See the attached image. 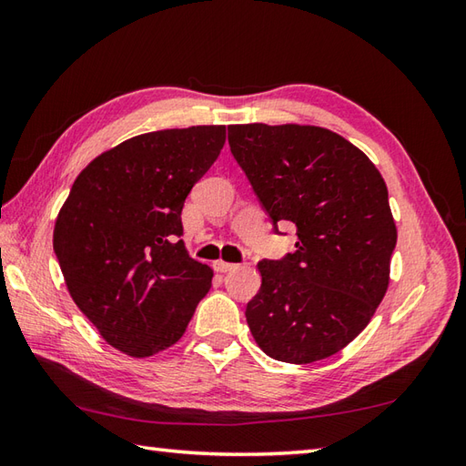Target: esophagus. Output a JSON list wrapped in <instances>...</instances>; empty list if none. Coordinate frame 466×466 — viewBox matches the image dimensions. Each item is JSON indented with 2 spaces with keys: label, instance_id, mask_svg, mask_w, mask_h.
Returning a JSON list of instances; mask_svg holds the SVG:
<instances>
[{
  "label": "esophagus",
  "instance_id": "esophagus-1",
  "mask_svg": "<svg viewBox=\"0 0 466 466\" xmlns=\"http://www.w3.org/2000/svg\"><path fill=\"white\" fill-rule=\"evenodd\" d=\"M236 268V264H232V262H224V260H216L214 262V270L216 272H230V270H234Z\"/></svg>",
  "mask_w": 466,
  "mask_h": 466
}]
</instances>
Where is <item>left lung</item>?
<instances>
[{
	"label": "left lung",
	"mask_w": 466,
	"mask_h": 466,
	"mask_svg": "<svg viewBox=\"0 0 466 466\" xmlns=\"http://www.w3.org/2000/svg\"><path fill=\"white\" fill-rule=\"evenodd\" d=\"M228 142L272 222L296 226V252L264 260L246 306L256 344L276 360L310 364L359 336L390 282L397 224L369 156L304 124L228 126Z\"/></svg>",
	"instance_id": "1"
}]
</instances>
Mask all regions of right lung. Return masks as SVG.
<instances>
[{
  "instance_id": "obj_1",
  "label": "right lung",
  "mask_w": 466,
  "mask_h": 466,
  "mask_svg": "<svg viewBox=\"0 0 466 466\" xmlns=\"http://www.w3.org/2000/svg\"><path fill=\"white\" fill-rule=\"evenodd\" d=\"M226 142V126L134 136L87 164L59 208L54 250L67 292L102 339L132 359L182 339L212 286L186 250L182 208Z\"/></svg>"
}]
</instances>
